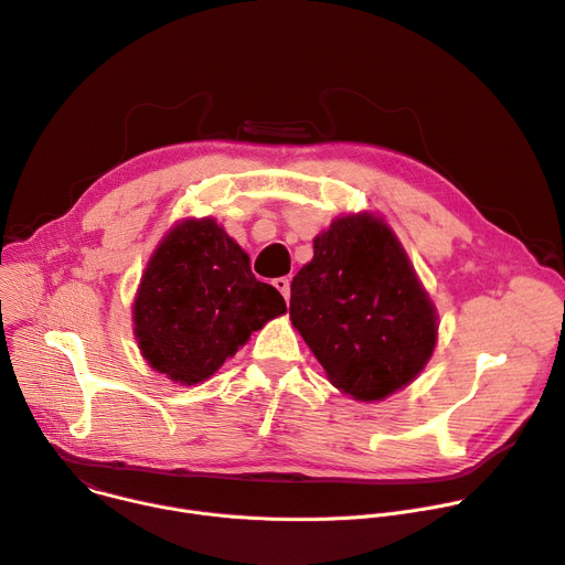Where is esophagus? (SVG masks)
I'll return each instance as SVG.
<instances>
[{
	"instance_id": "34e87169",
	"label": "esophagus",
	"mask_w": 565,
	"mask_h": 565,
	"mask_svg": "<svg viewBox=\"0 0 565 565\" xmlns=\"http://www.w3.org/2000/svg\"><path fill=\"white\" fill-rule=\"evenodd\" d=\"M273 284H275V288L284 295V299L288 301V299H290V279H288V277H279V279H275Z\"/></svg>"
}]
</instances>
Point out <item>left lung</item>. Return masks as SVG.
I'll return each instance as SVG.
<instances>
[{"label":"left lung","mask_w":565,"mask_h":565,"mask_svg":"<svg viewBox=\"0 0 565 565\" xmlns=\"http://www.w3.org/2000/svg\"><path fill=\"white\" fill-rule=\"evenodd\" d=\"M290 320L331 383L379 401L413 381L437 342L435 309L392 230L367 214L331 223L290 284Z\"/></svg>","instance_id":"1"}]
</instances>
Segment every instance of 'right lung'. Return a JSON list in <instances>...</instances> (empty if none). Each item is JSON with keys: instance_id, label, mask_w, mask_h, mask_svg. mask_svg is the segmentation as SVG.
Returning a JSON list of instances; mask_svg holds the SVG:
<instances>
[{"instance_id": "right-lung-1", "label": "right lung", "mask_w": 565, "mask_h": 565, "mask_svg": "<svg viewBox=\"0 0 565 565\" xmlns=\"http://www.w3.org/2000/svg\"><path fill=\"white\" fill-rule=\"evenodd\" d=\"M286 311L249 256L212 218L180 223L152 254L135 299L148 365L175 383L210 379L268 320Z\"/></svg>"}]
</instances>
